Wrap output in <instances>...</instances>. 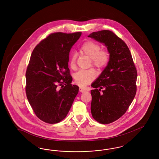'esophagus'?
Listing matches in <instances>:
<instances>
[{
	"instance_id": "1",
	"label": "esophagus",
	"mask_w": 159,
	"mask_h": 159,
	"mask_svg": "<svg viewBox=\"0 0 159 159\" xmlns=\"http://www.w3.org/2000/svg\"><path fill=\"white\" fill-rule=\"evenodd\" d=\"M79 91H80V92H84L86 91V89H84L83 88H79Z\"/></svg>"
}]
</instances>
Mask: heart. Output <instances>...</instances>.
Here are the masks:
<instances>
[{
	"label": "heart",
	"mask_w": 159,
	"mask_h": 159,
	"mask_svg": "<svg viewBox=\"0 0 159 159\" xmlns=\"http://www.w3.org/2000/svg\"><path fill=\"white\" fill-rule=\"evenodd\" d=\"M80 51L91 58L92 64L99 69L105 68L109 62V52L105 49H101V46L92 40L85 42L81 46ZM76 54L71 53L69 60V65L71 68H76ZM74 77L78 85L84 87L96 78L97 72L93 68L87 70H79L75 73Z\"/></svg>",
	"instance_id": "obj_1"
}]
</instances>
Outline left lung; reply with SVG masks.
I'll list each match as a JSON object with an SVG mask.
<instances>
[{"label":"left lung","mask_w":159,"mask_h":159,"mask_svg":"<svg viewBox=\"0 0 159 159\" xmlns=\"http://www.w3.org/2000/svg\"><path fill=\"white\" fill-rule=\"evenodd\" d=\"M88 37L104 43L110 53L109 62L91 91L93 118L109 124L126 112L135 98L137 70L128 46L112 31L93 32Z\"/></svg>","instance_id":"8db88e82"}]
</instances>
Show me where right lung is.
I'll return each instance as SVG.
<instances>
[{"mask_svg":"<svg viewBox=\"0 0 159 159\" xmlns=\"http://www.w3.org/2000/svg\"><path fill=\"white\" fill-rule=\"evenodd\" d=\"M81 34L51 33L31 55L25 73L26 95L36 116L47 123L62 121L78 93L79 87L71 83L68 56Z\"/></svg>","mask_w":159,"mask_h":159,"instance_id":"obj_1","label":"right lung"}]
</instances>
